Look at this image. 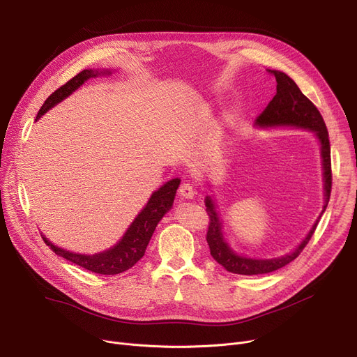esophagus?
<instances>
[{
    "label": "esophagus",
    "instance_id": "1",
    "mask_svg": "<svg viewBox=\"0 0 357 357\" xmlns=\"http://www.w3.org/2000/svg\"><path fill=\"white\" fill-rule=\"evenodd\" d=\"M179 195L183 197V198H188V199H192L194 195H195V186L192 182H188L185 181L179 185Z\"/></svg>",
    "mask_w": 357,
    "mask_h": 357
}]
</instances>
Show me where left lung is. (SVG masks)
I'll use <instances>...</instances> for the list:
<instances>
[{
	"label": "left lung",
	"instance_id": "obj_1",
	"mask_svg": "<svg viewBox=\"0 0 357 357\" xmlns=\"http://www.w3.org/2000/svg\"><path fill=\"white\" fill-rule=\"evenodd\" d=\"M271 75H273L276 79V96L268 104V107L261 111V114L256 119V124L260 127H272V126H295L301 128H308L317 135L318 140L321 143V158H323V167H324V194H326V204L324 210L328 204L330 194H331V156H330V140H328V131L323 116L317 107L304 96L298 85L288 77L287 73L279 70L266 69ZM205 207H207L208 214V230H207V243L210 246V253L215 261L231 273L238 275H261L269 273L284 268L285 265L291 264L294 259H296L304 248L308 245L310 238L312 237L317 222L312 226L308 236L304 241L299 245L292 253L276 257V259H249L236 255L222 238L221 233V222L215 213L214 204L210 197L205 199ZM323 210V213H324ZM321 213V214H323ZM321 217V215H320Z\"/></svg>",
	"mask_w": 357,
	"mask_h": 357
}]
</instances>
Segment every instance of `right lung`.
Here are the masks:
<instances>
[{"label": "right lung", "mask_w": 357, "mask_h": 357, "mask_svg": "<svg viewBox=\"0 0 357 357\" xmlns=\"http://www.w3.org/2000/svg\"><path fill=\"white\" fill-rule=\"evenodd\" d=\"M97 75H100L98 70L84 69L82 72H79L77 75V77H73L65 85L56 89L45 101L40 111L37 112L36 120L40 119L45 112L49 108H52L54 104L61 102L63 98L70 96V93L77 88H79L86 79L92 78V77H97ZM179 182H181L179 179L169 181L162 186V188H159L156 192H153V195L150 197L146 207L136 217V220L131 222L130 229L126 231L121 241H119L114 248H111L107 252L92 255V256L72 253V252L63 250L58 246L52 245V243L45 236H42V237H43L46 245L56 255L65 257L66 260L72 261V264L78 265L89 272H96L100 275H117V273L126 272L127 269L133 268L137 261L144 256L146 248L149 245L150 238H152V234L158 226V222L172 207Z\"/></svg>", "instance_id": "obj_1"}]
</instances>
